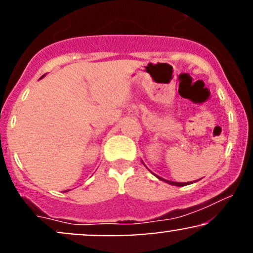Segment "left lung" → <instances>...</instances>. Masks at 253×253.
Masks as SVG:
<instances>
[{
	"label": "left lung",
	"mask_w": 253,
	"mask_h": 253,
	"mask_svg": "<svg viewBox=\"0 0 253 253\" xmlns=\"http://www.w3.org/2000/svg\"><path fill=\"white\" fill-rule=\"evenodd\" d=\"M157 178H159L161 179V181H164V182H167V183H169V184H172V185H177V187H182V185H187V184H189V182H187V183H179V182H172V181H167V179H164V178H162V177H159V176H157V175H155Z\"/></svg>",
	"instance_id": "1"
}]
</instances>
